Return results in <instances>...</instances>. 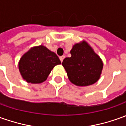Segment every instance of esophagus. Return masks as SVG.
Listing matches in <instances>:
<instances>
[{
	"label": "esophagus",
	"mask_w": 126,
	"mask_h": 126,
	"mask_svg": "<svg viewBox=\"0 0 126 126\" xmlns=\"http://www.w3.org/2000/svg\"><path fill=\"white\" fill-rule=\"evenodd\" d=\"M65 58V56H64V55H63V56H60L59 57V59H60V60H61V62H63V59H64Z\"/></svg>",
	"instance_id": "esophagus-1"
}]
</instances>
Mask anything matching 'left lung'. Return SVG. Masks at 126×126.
Segmentation results:
<instances>
[{
	"mask_svg": "<svg viewBox=\"0 0 126 126\" xmlns=\"http://www.w3.org/2000/svg\"><path fill=\"white\" fill-rule=\"evenodd\" d=\"M70 54L71 57L62 62L70 82L77 86H88L97 82L103 64L91 46L85 41L76 43Z\"/></svg>",
	"mask_w": 126,
	"mask_h": 126,
	"instance_id": "1",
	"label": "left lung"
}]
</instances>
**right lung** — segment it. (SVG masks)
I'll return each instance as SVG.
<instances>
[{"label":"right lung","mask_w":126,"mask_h":126,"mask_svg":"<svg viewBox=\"0 0 126 126\" xmlns=\"http://www.w3.org/2000/svg\"><path fill=\"white\" fill-rule=\"evenodd\" d=\"M61 61L54 52L43 45L28 50L18 63L20 73L24 80L30 83H41L47 79L52 70Z\"/></svg>","instance_id":"right-lung-1"}]
</instances>
